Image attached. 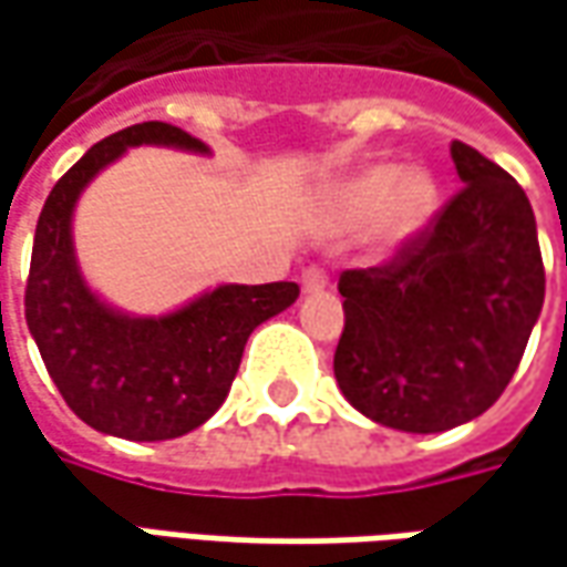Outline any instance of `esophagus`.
Segmentation results:
<instances>
[{
  "label": "esophagus",
  "mask_w": 567,
  "mask_h": 567,
  "mask_svg": "<svg viewBox=\"0 0 567 567\" xmlns=\"http://www.w3.org/2000/svg\"><path fill=\"white\" fill-rule=\"evenodd\" d=\"M324 287H328V274L321 271V268H309V271H302V293L306 296L324 293Z\"/></svg>",
  "instance_id": "obj_1"
}]
</instances>
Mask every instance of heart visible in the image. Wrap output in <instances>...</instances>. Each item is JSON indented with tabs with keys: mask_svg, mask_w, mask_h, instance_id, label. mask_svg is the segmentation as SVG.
<instances>
[{
	"mask_svg": "<svg viewBox=\"0 0 567 567\" xmlns=\"http://www.w3.org/2000/svg\"><path fill=\"white\" fill-rule=\"evenodd\" d=\"M439 210V186L425 169L398 164L362 166L338 179L324 195V214L338 227H369L379 220L384 243L398 246L429 227Z\"/></svg>",
	"mask_w": 567,
	"mask_h": 567,
	"instance_id": "obj_1",
	"label": "heart"
}]
</instances>
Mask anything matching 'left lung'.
<instances>
[{"mask_svg": "<svg viewBox=\"0 0 567 567\" xmlns=\"http://www.w3.org/2000/svg\"><path fill=\"white\" fill-rule=\"evenodd\" d=\"M464 188L379 268L340 274L334 379L372 423L445 432L486 413L530 340L546 271L534 207L489 157L451 142Z\"/></svg>", "mask_w": 567, "mask_h": 567, "instance_id": "left-lung-1", "label": "left lung"}]
</instances>
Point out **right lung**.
<instances>
[{
  "mask_svg": "<svg viewBox=\"0 0 567 567\" xmlns=\"http://www.w3.org/2000/svg\"><path fill=\"white\" fill-rule=\"evenodd\" d=\"M210 147L169 122L128 125L94 144L50 192L33 233L24 318L59 394L78 420L128 442H166L227 401L249 334L290 309L299 287L220 284L166 316H128L100 299L78 265L72 217L81 192L128 147Z\"/></svg>",
  "mask_w": 567,
  "mask_h": 567,
  "instance_id": "right-lung-1",
  "label": "right lung"
}]
</instances>
